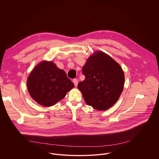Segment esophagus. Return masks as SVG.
<instances>
[{
  "label": "esophagus",
  "instance_id": "obj_1",
  "mask_svg": "<svg viewBox=\"0 0 159 159\" xmlns=\"http://www.w3.org/2000/svg\"><path fill=\"white\" fill-rule=\"evenodd\" d=\"M73 82L74 84H75V86H77V84H78V80H77V79H73Z\"/></svg>",
  "mask_w": 159,
  "mask_h": 159
}]
</instances>
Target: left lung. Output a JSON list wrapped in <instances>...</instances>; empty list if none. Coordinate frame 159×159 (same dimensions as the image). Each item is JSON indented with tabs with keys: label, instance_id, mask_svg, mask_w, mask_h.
Returning <instances> with one entry per match:
<instances>
[{
	"label": "left lung",
	"instance_id": "1",
	"mask_svg": "<svg viewBox=\"0 0 159 159\" xmlns=\"http://www.w3.org/2000/svg\"><path fill=\"white\" fill-rule=\"evenodd\" d=\"M85 76L78 89L88 106L105 111L117 101L123 92L125 75L120 66L106 53L97 51L88 58L82 68Z\"/></svg>",
	"mask_w": 159,
	"mask_h": 159
}]
</instances>
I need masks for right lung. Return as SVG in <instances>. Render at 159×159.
I'll list each match as a JSON object with an SVG mask.
<instances>
[{"mask_svg":"<svg viewBox=\"0 0 159 159\" xmlns=\"http://www.w3.org/2000/svg\"><path fill=\"white\" fill-rule=\"evenodd\" d=\"M66 72L52 61H43L33 69L27 80L31 97L43 107H51L64 98L74 88Z\"/></svg>","mask_w":159,"mask_h":159,"instance_id":"1","label":"right lung"}]
</instances>
